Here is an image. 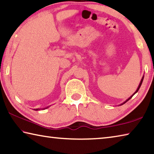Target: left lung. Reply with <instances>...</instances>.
I'll return each instance as SVG.
<instances>
[{
	"instance_id": "1",
	"label": "left lung",
	"mask_w": 154,
	"mask_h": 154,
	"mask_svg": "<svg viewBox=\"0 0 154 154\" xmlns=\"http://www.w3.org/2000/svg\"><path fill=\"white\" fill-rule=\"evenodd\" d=\"M143 78H144V75H143V77H142V79H141V82H140V83H139V86H138V88H137V90L135 91V93H134L133 95H132V96H131V97H128V98L127 100H126V101H125L123 103H122V104H120V106H121V105H122V104H125V103L126 102H127V101H128V100H129L131 98V97H132L133 96H134V95H135L136 93H137V92L138 91H139V88H140V87H141V84H142V82H143Z\"/></svg>"
}]
</instances>
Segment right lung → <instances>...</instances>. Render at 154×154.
I'll return each mask as SVG.
<instances>
[{"instance_id": "right-lung-1", "label": "right lung", "mask_w": 154, "mask_h": 154, "mask_svg": "<svg viewBox=\"0 0 154 154\" xmlns=\"http://www.w3.org/2000/svg\"><path fill=\"white\" fill-rule=\"evenodd\" d=\"M49 108V106H48V107H46V108H42V110H44V109H46V108ZM41 110V109L40 108L34 109V110Z\"/></svg>"}]
</instances>
